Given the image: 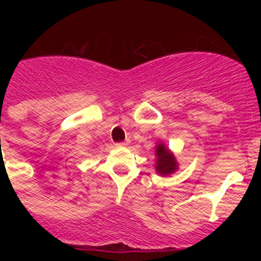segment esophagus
Returning a JSON list of instances; mask_svg holds the SVG:
<instances>
[{"label":"esophagus","instance_id":"obj_1","mask_svg":"<svg viewBox=\"0 0 261 261\" xmlns=\"http://www.w3.org/2000/svg\"><path fill=\"white\" fill-rule=\"evenodd\" d=\"M118 146H127L128 145V141H121V142L116 143Z\"/></svg>","mask_w":261,"mask_h":261}]
</instances>
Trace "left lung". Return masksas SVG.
Returning <instances> with one entry per match:
<instances>
[{
    "label": "left lung",
    "mask_w": 261,
    "mask_h": 261,
    "mask_svg": "<svg viewBox=\"0 0 261 261\" xmlns=\"http://www.w3.org/2000/svg\"><path fill=\"white\" fill-rule=\"evenodd\" d=\"M155 155H157V164H155V170H157L158 174L161 175H168L172 174L173 172H175L178 169L176 166V161L168 148H166V146L160 145L157 146L155 149Z\"/></svg>",
    "instance_id": "left-lung-1"
}]
</instances>
